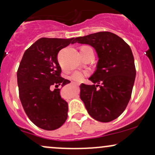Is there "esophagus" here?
<instances>
[{
    "label": "esophagus",
    "instance_id": "obj_1",
    "mask_svg": "<svg viewBox=\"0 0 155 155\" xmlns=\"http://www.w3.org/2000/svg\"><path fill=\"white\" fill-rule=\"evenodd\" d=\"M74 84H77V85H79L80 84L79 83H76V82H74Z\"/></svg>",
    "mask_w": 155,
    "mask_h": 155
}]
</instances>
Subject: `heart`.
<instances>
[{
  "label": "heart",
  "instance_id": "obj_1",
  "mask_svg": "<svg viewBox=\"0 0 155 155\" xmlns=\"http://www.w3.org/2000/svg\"><path fill=\"white\" fill-rule=\"evenodd\" d=\"M87 48L90 47H87V46H83V47H81L80 50H84V49H87ZM89 74H90V72L88 71H76L71 76V79L74 80V81H77V82H80V81H83L84 79L87 77Z\"/></svg>",
  "mask_w": 155,
  "mask_h": 155
}]
</instances>
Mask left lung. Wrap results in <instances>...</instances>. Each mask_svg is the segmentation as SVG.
<instances>
[{"mask_svg": "<svg viewBox=\"0 0 155 155\" xmlns=\"http://www.w3.org/2000/svg\"><path fill=\"white\" fill-rule=\"evenodd\" d=\"M76 42L92 46L99 58L97 69L89 79L94 84H81L80 98L92 118L111 122L122 114L131 97L136 71L130 47L107 31L78 37Z\"/></svg>", "mask_w": 155, "mask_h": 155, "instance_id": "1", "label": "left lung"}]
</instances>
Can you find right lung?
Listing matches in <instances>:
<instances>
[{
    "mask_svg": "<svg viewBox=\"0 0 155 155\" xmlns=\"http://www.w3.org/2000/svg\"><path fill=\"white\" fill-rule=\"evenodd\" d=\"M74 43V38H41L25 51L19 63L17 84L22 107L31 122L43 130L59 128L67 120L68 103L60 97L58 86L70 81L60 76L58 54ZM53 85L58 88L52 91Z\"/></svg>",
    "mask_w": 155,
    "mask_h": 155,
    "instance_id": "obj_1",
    "label": "right lung"
}]
</instances>
